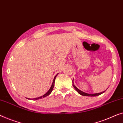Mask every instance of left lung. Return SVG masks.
<instances>
[{
  "label": "left lung",
  "mask_w": 123,
  "mask_h": 123,
  "mask_svg": "<svg viewBox=\"0 0 123 123\" xmlns=\"http://www.w3.org/2000/svg\"><path fill=\"white\" fill-rule=\"evenodd\" d=\"M72 82H73V80H72ZM73 87L74 88V89H76V90L78 92V93H79V94H80V95H82V96H89V97L97 96H99V95L102 94V93H103L105 91H104V92H101V93H95V94H88V93H86L83 92H82V91H80V89H78L74 85H73Z\"/></svg>",
  "instance_id": "left-lung-1"
}]
</instances>
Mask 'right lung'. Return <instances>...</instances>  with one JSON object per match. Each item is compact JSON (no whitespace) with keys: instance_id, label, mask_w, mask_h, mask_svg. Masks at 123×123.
Wrapping results in <instances>:
<instances>
[{"instance_id":"obj_1","label":"right lung","mask_w":123,"mask_h":123,"mask_svg":"<svg viewBox=\"0 0 123 123\" xmlns=\"http://www.w3.org/2000/svg\"><path fill=\"white\" fill-rule=\"evenodd\" d=\"M57 75V74H56V76H55L54 80H53V83H52V85H51V88H50V89H49V91L47 92L46 93V94L43 95V96L40 97H38V98H35L31 99V100H37V99H41V98H44V97H46V96H49V95L50 94L51 92H52V90H53V88H54V87L55 80V79H56V78ZM28 99H29V98H28Z\"/></svg>"}]
</instances>
